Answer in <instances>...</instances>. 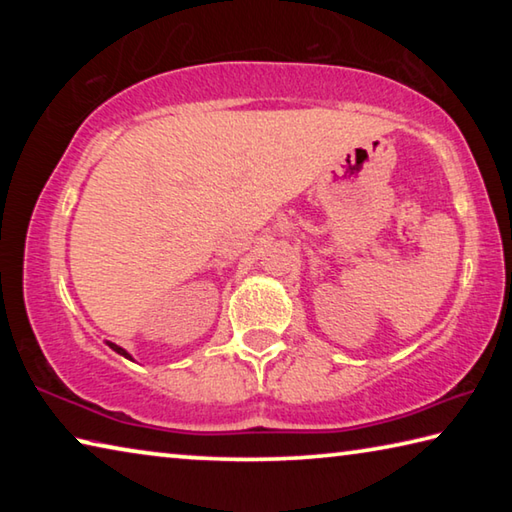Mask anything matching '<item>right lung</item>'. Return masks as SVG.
Instances as JSON below:
<instances>
[{"instance_id": "add662e5", "label": "right lung", "mask_w": 512, "mask_h": 512, "mask_svg": "<svg viewBox=\"0 0 512 512\" xmlns=\"http://www.w3.org/2000/svg\"><path fill=\"white\" fill-rule=\"evenodd\" d=\"M106 343H108V345H110V348H112V350H115V352H117V354H121V357H126V359H131V354H128V352H126V350H124V348H119V345H115V343H110V341H106Z\"/></svg>"}]
</instances>
